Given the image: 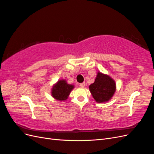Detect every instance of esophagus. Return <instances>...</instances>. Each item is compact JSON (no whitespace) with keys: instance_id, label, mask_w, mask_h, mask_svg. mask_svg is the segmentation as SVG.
<instances>
[{"instance_id":"esophagus-1","label":"esophagus","mask_w":154,"mask_h":154,"mask_svg":"<svg viewBox=\"0 0 154 154\" xmlns=\"http://www.w3.org/2000/svg\"><path fill=\"white\" fill-rule=\"evenodd\" d=\"M80 86L81 87H82V88L85 87V82H83V83H80Z\"/></svg>"}]
</instances>
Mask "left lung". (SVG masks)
Returning <instances> with one entry per match:
<instances>
[{"mask_svg": "<svg viewBox=\"0 0 154 154\" xmlns=\"http://www.w3.org/2000/svg\"><path fill=\"white\" fill-rule=\"evenodd\" d=\"M89 91L97 103L109 101L116 91V83L109 75L97 72L94 82L89 85Z\"/></svg>", "mask_w": 154, "mask_h": 154, "instance_id": "obj_1", "label": "left lung"}]
</instances>
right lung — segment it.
<instances>
[{
  "label": "right lung",
  "mask_w": 154,
  "mask_h": 154,
  "mask_svg": "<svg viewBox=\"0 0 154 154\" xmlns=\"http://www.w3.org/2000/svg\"><path fill=\"white\" fill-rule=\"evenodd\" d=\"M74 88V85L69 84L66 80H58L51 88V94L54 99L63 101L67 100L70 93Z\"/></svg>",
  "instance_id": "add662e5"
}]
</instances>
